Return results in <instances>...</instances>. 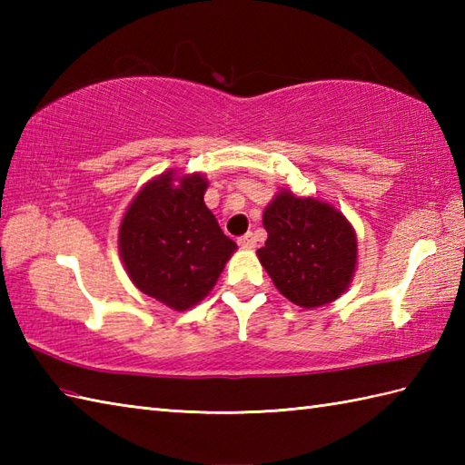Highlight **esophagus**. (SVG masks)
<instances>
[{
  "instance_id": "obj_1",
  "label": "esophagus",
  "mask_w": 465,
  "mask_h": 465,
  "mask_svg": "<svg viewBox=\"0 0 465 465\" xmlns=\"http://www.w3.org/2000/svg\"><path fill=\"white\" fill-rule=\"evenodd\" d=\"M238 243H240V248H243V250H252V248H255V235L252 232L245 233L238 240Z\"/></svg>"
}]
</instances>
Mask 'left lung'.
Wrapping results in <instances>:
<instances>
[{
  "label": "left lung",
  "instance_id": "8db88e82",
  "mask_svg": "<svg viewBox=\"0 0 465 465\" xmlns=\"http://www.w3.org/2000/svg\"><path fill=\"white\" fill-rule=\"evenodd\" d=\"M263 227L268 240L258 258L283 298L312 310L350 288L358 235L338 207L283 187L263 210Z\"/></svg>",
  "mask_w": 465,
  "mask_h": 465
}]
</instances>
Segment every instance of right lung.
<instances>
[{
    "instance_id": "add662e5",
    "label": "right lung",
    "mask_w": 465,
    "mask_h": 465,
    "mask_svg": "<svg viewBox=\"0 0 465 465\" xmlns=\"http://www.w3.org/2000/svg\"><path fill=\"white\" fill-rule=\"evenodd\" d=\"M203 173L167 170L135 193L117 248L132 283L175 312L200 303L238 250L207 210Z\"/></svg>"
}]
</instances>
